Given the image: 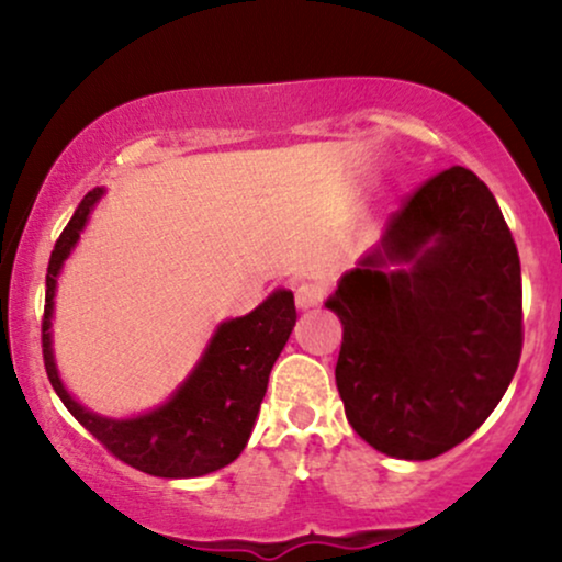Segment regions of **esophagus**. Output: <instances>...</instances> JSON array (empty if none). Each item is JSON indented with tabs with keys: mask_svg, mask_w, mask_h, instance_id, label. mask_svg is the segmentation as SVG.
I'll use <instances>...</instances> for the list:
<instances>
[{
	"mask_svg": "<svg viewBox=\"0 0 562 562\" xmlns=\"http://www.w3.org/2000/svg\"><path fill=\"white\" fill-rule=\"evenodd\" d=\"M322 299H325V288L317 285V282H303V285L295 288V306L303 308V312L319 306Z\"/></svg>",
	"mask_w": 562,
	"mask_h": 562,
	"instance_id": "esophagus-1",
	"label": "esophagus"
}]
</instances>
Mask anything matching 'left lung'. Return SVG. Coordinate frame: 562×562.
Wrapping results in <instances>:
<instances>
[{
  "label": "left lung",
  "instance_id": "obj_1",
  "mask_svg": "<svg viewBox=\"0 0 562 562\" xmlns=\"http://www.w3.org/2000/svg\"><path fill=\"white\" fill-rule=\"evenodd\" d=\"M344 325L335 383L351 428L434 460L481 428L524 348L520 259L486 184L436 173L325 301Z\"/></svg>",
  "mask_w": 562,
  "mask_h": 562
}]
</instances>
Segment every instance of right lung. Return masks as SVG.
I'll return each instance as SVG.
<instances>
[{
	"mask_svg": "<svg viewBox=\"0 0 562 562\" xmlns=\"http://www.w3.org/2000/svg\"><path fill=\"white\" fill-rule=\"evenodd\" d=\"M102 195H105L102 187H94L83 195L49 256L42 322L47 378L70 415L121 462L158 479L209 475L235 462L248 443L267 393L269 372L295 327L293 293L285 288L274 290L250 314L222 322L211 335L195 370L171 393L169 402L156 409L126 420L89 412L70 396L57 375L49 327H53L57 277Z\"/></svg>",
	"mask_w": 562,
	"mask_h": 562,
	"instance_id": "add662e5",
	"label": "right lung"
}]
</instances>
